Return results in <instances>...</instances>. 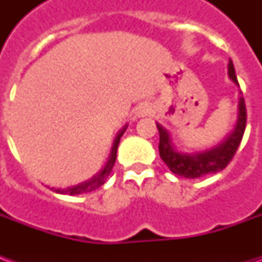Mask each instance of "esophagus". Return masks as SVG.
<instances>
[{"instance_id":"esophagus-1","label":"esophagus","mask_w":262,"mask_h":262,"mask_svg":"<svg viewBox=\"0 0 262 262\" xmlns=\"http://www.w3.org/2000/svg\"><path fill=\"white\" fill-rule=\"evenodd\" d=\"M150 114H151V106L147 105V103H142V105L137 106L136 115L139 118H144V116H148Z\"/></svg>"}]
</instances>
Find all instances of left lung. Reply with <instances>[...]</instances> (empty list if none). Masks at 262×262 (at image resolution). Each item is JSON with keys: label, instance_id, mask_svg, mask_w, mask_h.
<instances>
[{"label": "left lung", "instance_id": "8db88e82", "mask_svg": "<svg viewBox=\"0 0 262 262\" xmlns=\"http://www.w3.org/2000/svg\"><path fill=\"white\" fill-rule=\"evenodd\" d=\"M227 69H229V75H230L233 82L238 85L236 73H234V66H233L231 60H229ZM246 123H247V111H246L244 98L242 97L240 102H238V120H237L234 132L230 136L226 137L219 146L210 148L208 151L193 154L178 153L171 144L168 132L157 123V129H159L160 133V157L163 159L167 167L177 176L193 180V178H199V177L208 176V174H216L219 171L225 170L227 164L234 157L237 148L242 143L244 130H246Z\"/></svg>", "mask_w": 262, "mask_h": 262}]
</instances>
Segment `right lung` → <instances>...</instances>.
<instances>
[{
	"mask_svg": "<svg viewBox=\"0 0 262 262\" xmlns=\"http://www.w3.org/2000/svg\"><path fill=\"white\" fill-rule=\"evenodd\" d=\"M125 130H126V127H123V129L119 132L118 137L115 139L114 147H112V153H111V157H109L108 164L105 165V168H103V170L101 171L98 176H95L94 178H91L90 181L82 182V184H80V185H75V187L67 188V189H54V188H52L54 192L67 193V195H80V193H86V192H91V191H95L97 188H99L101 185H103V184H105V181H106V178L109 177V174H111L112 168H114L115 161H116V150H118V146H119L120 137H122V135L125 133Z\"/></svg>",
	"mask_w": 262,
	"mask_h": 262,
	"instance_id": "add662e5",
	"label": "right lung"
}]
</instances>
